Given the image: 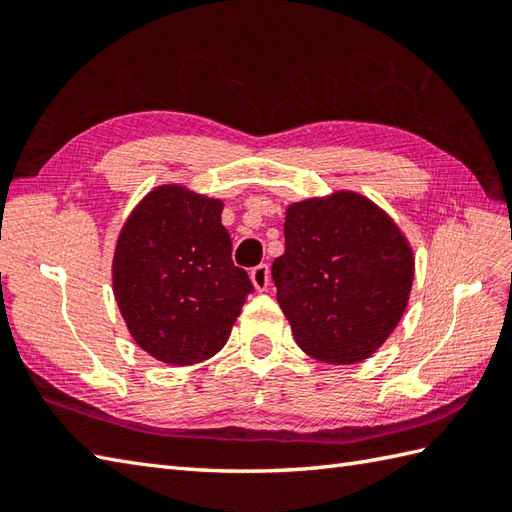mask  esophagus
<instances>
[{"label": "esophagus", "mask_w": 512, "mask_h": 512, "mask_svg": "<svg viewBox=\"0 0 512 512\" xmlns=\"http://www.w3.org/2000/svg\"><path fill=\"white\" fill-rule=\"evenodd\" d=\"M250 279H253V286L259 292H264L270 286V268H268V264H259L253 270H250Z\"/></svg>", "instance_id": "1"}]
</instances>
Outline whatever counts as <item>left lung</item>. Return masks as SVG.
<instances>
[{
	"instance_id": "8db88e82",
	"label": "left lung",
	"mask_w": 512,
	"mask_h": 512,
	"mask_svg": "<svg viewBox=\"0 0 512 512\" xmlns=\"http://www.w3.org/2000/svg\"><path fill=\"white\" fill-rule=\"evenodd\" d=\"M284 235L273 281L297 345L330 365L365 361L407 308L413 253L405 235L352 191L290 204Z\"/></svg>"
}]
</instances>
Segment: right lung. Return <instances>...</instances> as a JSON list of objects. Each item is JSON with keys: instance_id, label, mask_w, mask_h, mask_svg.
Here are the masks:
<instances>
[{"instance_id": "right-lung-1", "label": "right lung", "mask_w": 512, "mask_h": 512, "mask_svg": "<svg viewBox=\"0 0 512 512\" xmlns=\"http://www.w3.org/2000/svg\"><path fill=\"white\" fill-rule=\"evenodd\" d=\"M222 200L178 184L147 193L114 250V297L134 341L169 365H193L228 341L253 284L231 259Z\"/></svg>"}]
</instances>
